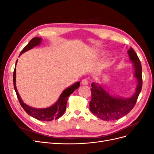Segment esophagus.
Listing matches in <instances>:
<instances>
[{"mask_svg":"<svg viewBox=\"0 0 154 154\" xmlns=\"http://www.w3.org/2000/svg\"><path fill=\"white\" fill-rule=\"evenodd\" d=\"M81 83H82V85H87L88 84V82L87 80V79H86V78L83 79V80L82 81Z\"/></svg>","mask_w":154,"mask_h":154,"instance_id":"1","label":"esophagus"}]
</instances>
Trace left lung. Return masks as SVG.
I'll return each instance as SVG.
<instances>
[{
  "label": "left lung",
  "mask_w": 154,
  "mask_h": 154,
  "mask_svg": "<svg viewBox=\"0 0 154 154\" xmlns=\"http://www.w3.org/2000/svg\"><path fill=\"white\" fill-rule=\"evenodd\" d=\"M130 60L134 64V76L137 80L136 93L128 99L114 97L106 92L101 85L91 84V100L89 103L91 112L104 121H115L128 114L136 105L142 89V67L136 53L133 48L128 51Z\"/></svg>",
  "instance_id": "1"
}]
</instances>
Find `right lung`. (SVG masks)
<instances>
[{"label": "right lung", "mask_w": 154, "mask_h": 154, "mask_svg": "<svg viewBox=\"0 0 154 154\" xmlns=\"http://www.w3.org/2000/svg\"><path fill=\"white\" fill-rule=\"evenodd\" d=\"M41 40L42 38H39V37H35V38H32L29 42V44L22 50L20 55L26 52V51L32 49V48L35 47V46L39 45L41 42ZM17 60L16 62V64H17ZM15 76H16V66L15 69H14V72H13V85L18 97V100L19 101L20 104L22 106V108L24 109V110L27 114L30 115L31 116H32V117H33L34 118L38 120H41V121H46V122H49V121H52L53 119H57L61 117L66 110L67 102L69 96L71 95L72 93L76 89V88H78L79 87H80V83L79 82H76V83H74V85H72V86H71L70 87L67 88V89L65 90L62 93V94L60 95L58 101L52 106L49 107V108H46V109H39L32 108V107H30L28 105H26L24 102L22 101L19 94H18L17 88H16Z\"/></svg>", "instance_id": "1"}]
</instances>
